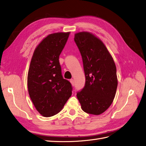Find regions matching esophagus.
<instances>
[{
	"label": "esophagus",
	"mask_w": 146,
	"mask_h": 146,
	"mask_svg": "<svg viewBox=\"0 0 146 146\" xmlns=\"http://www.w3.org/2000/svg\"><path fill=\"white\" fill-rule=\"evenodd\" d=\"M70 82L71 83L72 85L74 86V79H71V80H70Z\"/></svg>",
	"instance_id": "34e87169"
}]
</instances>
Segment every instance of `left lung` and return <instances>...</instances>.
<instances>
[{
	"mask_svg": "<svg viewBox=\"0 0 146 146\" xmlns=\"http://www.w3.org/2000/svg\"><path fill=\"white\" fill-rule=\"evenodd\" d=\"M74 41L82 57L86 82L77 93L86 113L100 115L113 102L118 86L117 68L104 43L93 34H75Z\"/></svg>",
	"mask_w": 146,
	"mask_h": 146,
	"instance_id": "8db88e82",
	"label": "left lung"
}]
</instances>
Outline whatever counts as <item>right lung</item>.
Segmentation results:
<instances>
[{"label": "right lung", "mask_w": 146, "mask_h": 146, "mask_svg": "<svg viewBox=\"0 0 146 146\" xmlns=\"http://www.w3.org/2000/svg\"><path fill=\"white\" fill-rule=\"evenodd\" d=\"M69 33L49 34L35 49L28 74L29 97L37 111L49 117L60 112L71 96L72 86L64 79L59 56Z\"/></svg>", "instance_id": "add662e5"}]
</instances>
